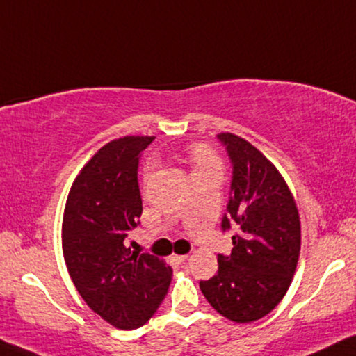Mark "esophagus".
Segmentation results:
<instances>
[{
	"instance_id": "1",
	"label": "esophagus",
	"mask_w": 356,
	"mask_h": 356,
	"mask_svg": "<svg viewBox=\"0 0 356 356\" xmlns=\"http://www.w3.org/2000/svg\"><path fill=\"white\" fill-rule=\"evenodd\" d=\"M171 259H173V261L177 262V264H181V262H185L186 259H188V254H181V256H173Z\"/></svg>"
}]
</instances>
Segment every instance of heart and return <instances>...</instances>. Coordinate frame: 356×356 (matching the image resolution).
<instances>
[{
	"label": "heart",
	"instance_id": "b5f03b06",
	"mask_svg": "<svg viewBox=\"0 0 356 356\" xmlns=\"http://www.w3.org/2000/svg\"><path fill=\"white\" fill-rule=\"evenodd\" d=\"M191 160L195 163V173L209 170L221 171V163H219L218 156L203 145H196V147L191 148Z\"/></svg>",
	"mask_w": 356,
	"mask_h": 356
}]
</instances>
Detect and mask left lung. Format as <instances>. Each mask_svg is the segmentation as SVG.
<instances>
[{
  "mask_svg": "<svg viewBox=\"0 0 356 356\" xmlns=\"http://www.w3.org/2000/svg\"><path fill=\"white\" fill-rule=\"evenodd\" d=\"M232 165L229 201L221 229L234 226L229 256L201 280L206 300L238 323L262 318L287 292L300 254V219L289 186L267 158L232 134H219Z\"/></svg>",
  "mask_w": 356,
  "mask_h": 356,
  "instance_id": "1",
  "label": "left lung"
}]
</instances>
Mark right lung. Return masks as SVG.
<instances>
[{"mask_svg": "<svg viewBox=\"0 0 356 356\" xmlns=\"http://www.w3.org/2000/svg\"><path fill=\"white\" fill-rule=\"evenodd\" d=\"M155 137L107 143L74 179L63 219V252L77 292L105 322L135 330L156 312L168 292L170 266L125 245L140 225L138 161Z\"/></svg>", "mask_w": 356, "mask_h": 356, "instance_id": "add662e5", "label": "right lung"}]
</instances>
